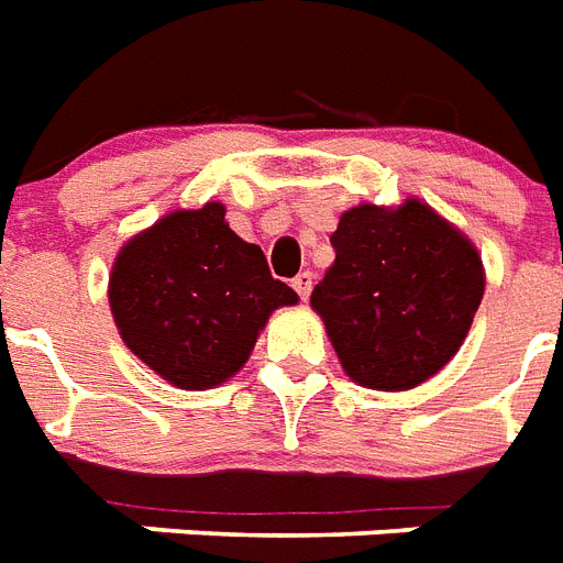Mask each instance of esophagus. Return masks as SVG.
I'll return each instance as SVG.
<instances>
[{
  "instance_id": "obj_1",
  "label": "esophagus",
  "mask_w": 563,
  "mask_h": 563,
  "mask_svg": "<svg viewBox=\"0 0 563 563\" xmlns=\"http://www.w3.org/2000/svg\"><path fill=\"white\" fill-rule=\"evenodd\" d=\"M290 285H294V290L299 294V299H308L310 287H313V273H308V269H305V273H299V276L290 282Z\"/></svg>"
}]
</instances>
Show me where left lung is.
I'll return each instance as SVG.
<instances>
[{
    "mask_svg": "<svg viewBox=\"0 0 563 563\" xmlns=\"http://www.w3.org/2000/svg\"><path fill=\"white\" fill-rule=\"evenodd\" d=\"M334 267L310 305L352 380L412 389L460 352L483 302V261L430 206H357L331 235Z\"/></svg>",
    "mask_w": 563,
    "mask_h": 563,
    "instance_id": "1",
    "label": "left lung"
}]
</instances>
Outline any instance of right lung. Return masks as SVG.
Returning <instances> with one entry per match:
<instances>
[{"mask_svg": "<svg viewBox=\"0 0 563 563\" xmlns=\"http://www.w3.org/2000/svg\"><path fill=\"white\" fill-rule=\"evenodd\" d=\"M223 214L220 203L174 211L121 246L112 267L121 340L179 389H209L235 375L269 313L299 299Z\"/></svg>", "mask_w": 563, "mask_h": 563, "instance_id": "1", "label": "right lung"}]
</instances>
